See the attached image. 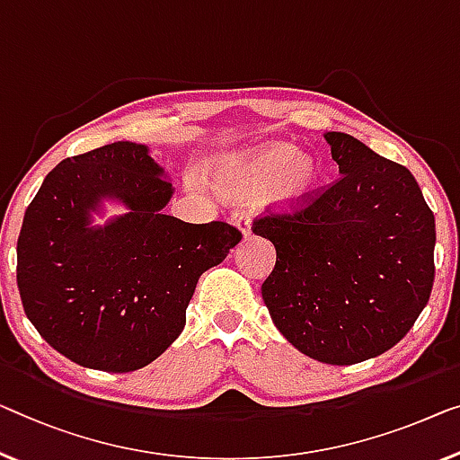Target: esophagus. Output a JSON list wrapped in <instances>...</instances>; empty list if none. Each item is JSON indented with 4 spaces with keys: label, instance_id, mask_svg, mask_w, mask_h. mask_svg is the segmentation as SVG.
Masks as SVG:
<instances>
[{
    "label": "esophagus",
    "instance_id": "34e87169",
    "mask_svg": "<svg viewBox=\"0 0 460 460\" xmlns=\"http://www.w3.org/2000/svg\"><path fill=\"white\" fill-rule=\"evenodd\" d=\"M231 223L235 225V227H239L242 229V233H243V237H250L252 235V229H250V223H252V218H250V215L245 210H235L231 215Z\"/></svg>",
    "mask_w": 460,
    "mask_h": 460
}]
</instances>
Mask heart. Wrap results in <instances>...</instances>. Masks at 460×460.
I'll return each mask as SVG.
<instances>
[{
	"mask_svg": "<svg viewBox=\"0 0 460 460\" xmlns=\"http://www.w3.org/2000/svg\"><path fill=\"white\" fill-rule=\"evenodd\" d=\"M218 188L227 194H266L285 208L305 204L318 190V164L289 144H269L212 169Z\"/></svg>",
	"mask_w": 460,
	"mask_h": 460,
	"instance_id": "obj_1",
	"label": "heart"
}]
</instances>
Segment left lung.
<instances>
[{
	"instance_id": "8db88e82",
	"label": "left lung",
	"mask_w": 460,
	"mask_h": 460,
	"mask_svg": "<svg viewBox=\"0 0 460 460\" xmlns=\"http://www.w3.org/2000/svg\"><path fill=\"white\" fill-rule=\"evenodd\" d=\"M324 138L339 180L252 231L277 250L262 283L274 326L307 358L353 366L393 349L426 307L436 221L407 167L349 134Z\"/></svg>"
}]
</instances>
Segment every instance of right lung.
Returning <instances> with one entry per match:
<instances>
[{
  "label": "right lung",
  "mask_w": 460,
  "mask_h": 460,
  "mask_svg": "<svg viewBox=\"0 0 460 460\" xmlns=\"http://www.w3.org/2000/svg\"><path fill=\"white\" fill-rule=\"evenodd\" d=\"M173 186L144 144L113 142L61 161L26 208L18 291L26 316L64 358L101 372L148 366L180 337L204 270L242 231L163 215ZM102 197L130 208L90 227Z\"/></svg>",
  "instance_id": "1"
}]
</instances>
